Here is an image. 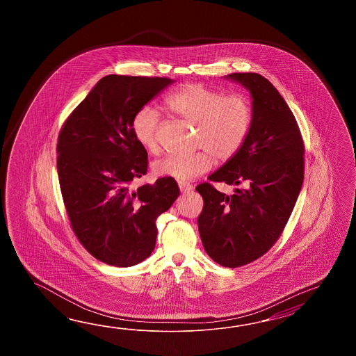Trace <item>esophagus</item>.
I'll return each instance as SVG.
<instances>
[{
  "label": "esophagus",
  "mask_w": 356,
  "mask_h": 356,
  "mask_svg": "<svg viewBox=\"0 0 356 356\" xmlns=\"http://www.w3.org/2000/svg\"><path fill=\"white\" fill-rule=\"evenodd\" d=\"M193 188L192 184L186 183V181H179V189H181V193H188Z\"/></svg>",
  "instance_id": "1"
}]
</instances>
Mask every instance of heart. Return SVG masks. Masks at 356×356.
<instances>
[{"mask_svg": "<svg viewBox=\"0 0 356 356\" xmlns=\"http://www.w3.org/2000/svg\"><path fill=\"white\" fill-rule=\"evenodd\" d=\"M165 103L172 113L195 126L192 149L197 150L156 160L152 164L156 175L192 181L209 172L213 160L233 159L248 138L253 108L244 94H225L201 83H188L168 95ZM159 127V113L152 106L140 108L131 122L137 143L150 154L160 152Z\"/></svg>", "mask_w": 356, "mask_h": 356, "instance_id": "heart-1", "label": "heart"}]
</instances>
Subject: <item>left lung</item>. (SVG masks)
Segmentation results:
<instances>
[{
	"label": "left lung",
	"mask_w": 356,
	"mask_h": 356,
	"mask_svg": "<svg viewBox=\"0 0 356 356\" xmlns=\"http://www.w3.org/2000/svg\"><path fill=\"white\" fill-rule=\"evenodd\" d=\"M253 98V121L242 150L209 177L247 186L227 196L211 183L198 184L204 210L198 230L204 250L229 268L248 265L273 248L296 206L304 179V141L280 92L254 72L227 75Z\"/></svg>",
	"instance_id": "1"
}]
</instances>
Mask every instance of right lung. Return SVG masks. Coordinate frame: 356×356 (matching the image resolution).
<instances>
[{"instance_id":"right-lung-1","label":"right lung","mask_w":356,"mask_h":356,"mask_svg":"<svg viewBox=\"0 0 356 356\" xmlns=\"http://www.w3.org/2000/svg\"><path fill=\"white\" fill-rule=\"evenodd\" d=\"M170 83L104 76L60 127L57 172L70 225L83 248L106 265L129 267L149 257L155 221L181 193L170 177L131 188L149 164L131 129L134 114Z\"/></svg>"}]
</instances>
